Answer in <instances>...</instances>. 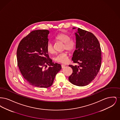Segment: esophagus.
Segmentation results:
<instances>
[{
  "mask_svg": "<svg viewBox=\"0 0 120 120\" xmlns=\"http://www.w3.org/2000/svg\"><path fill=\"white\" fill-rule=\"evenodd\" d=\"M65 66H66L65 65H64V64H62V65H61V67H62V68H64Z\"/></svg>",
  "mask_w": 120,
  "mask_h": 120,
  "instance_id": "obj_1",
  "label": "esophagus"
}]
</instances>
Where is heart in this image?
<instances>
[{
  "label": "heart",
  "instance_id": "1",
  "mask_svg": "<svg viewBox=\"0 0 120 120\" xmlns=\"http://www.w3.org/2000/svg\"><path fill=\"white\" fill-rule=\"evenodd\" d=\"M55 40L60 41L64 43L63 49H66L69 52L74 51L76 46V41L73 39L71 38L70 36L66 33H62L57 35L55 38ZM47 52L50 54H53L55 51L54 49L52 44L49 42L46 47ZM54 60L57 63H66L68 61V56L67 52H62L59 53L54 57Z\"/></svg>",
  "mask_w": 120,
  "mask_h": 120
}]
</instances>
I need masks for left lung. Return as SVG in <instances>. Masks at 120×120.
Here are the masks:
<instances>
[{
	"label": "left lung",
	"mask_w": 120,
	"mask_h": 120,
	"mask_svg": "<svg viewBox=\"0 0 120 120\" xmlns=\"http://www.w3.org/2000/svg\"><path fill=\"white\" fill-rule=\"evenodd\" d=\"M75 35L76 46L72 60L79 66L69 65L73 70L69 80L75 86H84L94 80L99 71L101 49L98 40L91 32L79 28Z\"/></svg>",
	"instance_id": "left-lung-1"
}]
</instances>
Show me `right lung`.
Here are the masks:
<instances>
[{
  "instance_id": "1",
  "label": "right lung",
  "mask_w": 120,
  "mask_h": 120,
  "mask_svg": "<svg viewBox=\"0 0 120 120\" xmlns=\"http://www.w3.org/2000/svg\"><path fill=\"white\" fill-rule=\"evenodd\" d=\"M47 30L31 31L20 41L17 51V65L24 78L31 86L48 88L62 69L49 58L46 47L49 42ZM47 65L50 66L46 69Z\"/></svg>"
}]
</instances>
